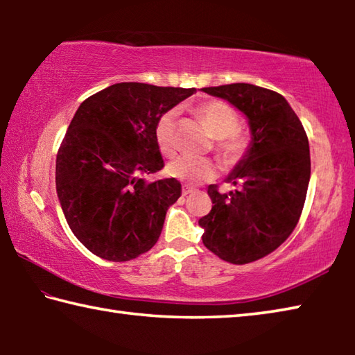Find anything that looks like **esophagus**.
I'll use <instances>...</instances> for the list:
<instances>
[{"instance_id": "1", "label": "esophagus", "mask_w": 355, "mask_h": 355, "mask_svg": "<svg viewBox=\"0 0 355 355\" xmlns=\"http://www.w3.org/2000/svg\"><path fill=\"white\" fill-rule=\"evenodd\" d=\"M196 189H192V188H188V186H183V196H188V194H191V192H194Z\"/></svg>"}]
</instances>
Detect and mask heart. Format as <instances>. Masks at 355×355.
<instances>
[{
    "label": "heart",
    "instance_id": "obj_1",
    "mask_svg": "<svg viewBox=\"0 0 355 355\" xmlns=\"http://www.w3.org/2000/svg\"><path fill=\"white\" fill-rule=\"evenodd\" d=\"M197 112L207 123L209 133L216 137L214 150L225 164H235L243 158L249 148V137L239 130V116L230 105L219 100H211L197 107ZM177 122L178 110L166 111L158 119L155 137L161 153L172 156L177 152ZM218 172V164L209 158L178 156L167 164L171 177L188 184H199L213 178Z\"/></svg>",
    "mask_w": 355,
    "mask_h": 355
}]
</instances>
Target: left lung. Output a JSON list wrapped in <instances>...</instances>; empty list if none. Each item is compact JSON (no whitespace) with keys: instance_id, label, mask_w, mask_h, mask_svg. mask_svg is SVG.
I'll use <instances>...</instances> for the list:
<instances>
[{"instance_id":"8db88e82","label":"left lung","mask_w":355,"mask_h":355,"mask_svg":"<svg viewBox=\"0 0 355 355\" xmlns=\"http://www.w3.org/2000/svg\"><path fill=\"white\" fill-rule=\"evenodd\" d=\"M249 120L252 139L227 177L238 189L208 186L213 208L199 219L208 250L233 264L260 260L291 235L310 182V150L296 112L280 94L245 83L203 87Z\"/></svg>"}]
</instances>
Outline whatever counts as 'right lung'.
Listing matches in <instances>:
<instances>
[{"mask_svg": "<svg viewBox=\"0 0 355 355\" xmlns=\"http://www.w3.org/2000/svg\"><path fill=\"white\" fill-rule=\"evenodd\" d=\"M196 89L117 83L86 98L56 156V191L70 230L100 258L128 261L158 241L175 178L146 182L164 167L158 119Z\"/></svg>", "mask_w": 355, "mask_h": 355, "instance_id": "right-lung-1", "label": "right lung"}]
</instances>
